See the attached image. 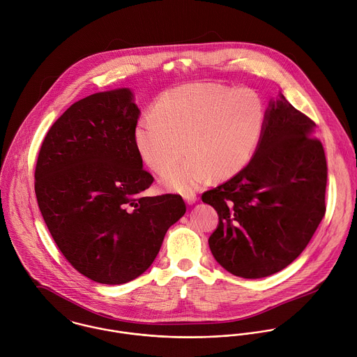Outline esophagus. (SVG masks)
<instances>
[{"label": "esophagus", "mask_w": 357, "mask_h": 357, "mask_svg": "<svg viewBox=\"0 0 357 357\" xmlns=\"http://www.w3.org/2000/svg\"><path fill=\"white\" fill-rule=\"evenodd\" d=\"M183 199L188 204H195L197 202V196L195 193H186V195H183Z\"/></svg>", "instance_id": "1"}]
</instances>
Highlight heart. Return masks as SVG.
<instances>
[{
	"instance_id": "b5f03b06",
	"label": "heart",
	"mask_w": 357,
	"mask_h": 357,
	"mask_svg": "<svg viewBox=\"0 0 357 357\" xmlns=\"http://www.w3.org/2000/svg\"><path fill=\"white\" fill-rule=\"evenodd\" d=\"M264 125L266 108L256 91L195 83L164 93L153 114L139 119L135 140L158 175L175 167L186 147L188 158L164 178L165 188L186 195L211 175L224 179L243 169Z\"/></svg>"
}]
</instances>
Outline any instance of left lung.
Instances as JSON below:
<instances>
[{
    "label": "left lung",
    "mask_w": 357,
    "mask_h": 357,
    "mask_svg": "<svg viewBox=\"0 0 357 357\" xmlns=\"http://www.w3.org/2000/svg\"><path fill=\"white\" fill-rule=\"evenodd\" d=\"M316 123L282 94L270 102L250 162L202 200L218 213L208 239L214 259L242 278L288 267L326 214L327 161Z\"/></svg>",
    "instance_id": "1"
}]
</instances>
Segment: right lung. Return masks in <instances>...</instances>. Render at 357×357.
<instances>
[{
	"mask_svg": "<svg viewBox=\"0 0 357 357\" xmlns=\"http://www.w3.org/2000/svg\"><path fill=\"white\" fill-rule=\"evenodd\" d=\"M139 115L129 89L82 98L50 128L36 164L34 192L54 242L98 284L142 275L186 211L179 195H143L154 178L135 140Z\"/></svg>",
	"mask_w": 357,
	"mask_h": 357,
	"instance_id": "right-lung-1",
	"label": "right lung"
}]
</instances>
